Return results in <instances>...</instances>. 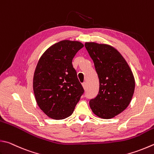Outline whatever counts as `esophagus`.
<instances>
[{"mask_svg":"<svg viewBox=\"0 0 154 154\" xmlns=\"http://www.w3.org/2000/svg\"><path fill=\"white\" fill-rule=\"evenodd\" d=\"M82 86H83V88H84V89H86V82H83L82 83Z\"/></svg>","mask_w":154,"mask_h":154,"instance_id":"34e87169","label":"esophagus"}]
</instances>
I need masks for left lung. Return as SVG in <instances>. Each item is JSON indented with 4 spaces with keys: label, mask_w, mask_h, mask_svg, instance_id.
<instances>
[{
    "label": "left lung",
    "mask_w": 154,
    "mask_h": 154,
    "mask_svg": "<svg viewBox=\"0 0 154 154\" xmlns=\"http://www.w3.org/2000/svg\"><path fill=\"white\" fill-rule=\"evenodd\" d=\"M85 48L99 79L98 94L90 100V107L98 117L112 119L131 103L135 86L133 72L122 55L112 46L86 42Z\"/></svg>",
    "instance_id": "1"
}]
</instances>
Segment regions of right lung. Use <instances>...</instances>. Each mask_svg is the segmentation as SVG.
<instances>
[{
    "label": "right lung",
    "mask_w": 154,
    "mask_h": 154,
    "mask_svg": "<svg viewBox=\"0 0 154 154\" xmlns=\"http://www.w3.org/2000/svg\"><path fill=\"white\" fill-rule=\"evenodd\" d=\"M84 47L78 41L62 40L40 57L34 72L33 88L40 109L56 120L69 117L84 92L72 60Z\"/></svg>",
    "instance_id": "obj_1"
}]
</instances>
